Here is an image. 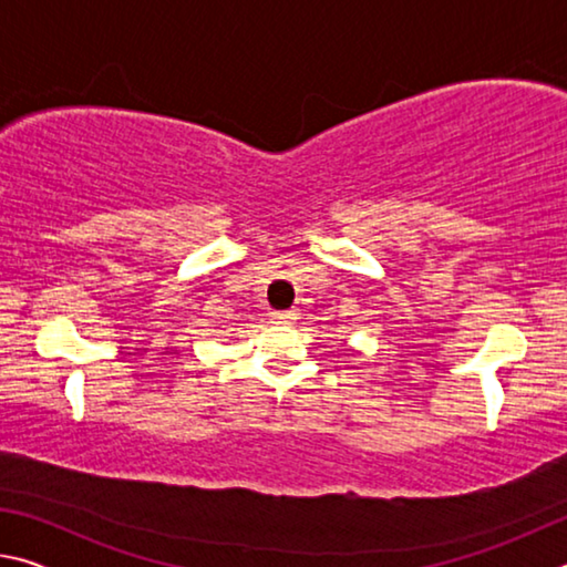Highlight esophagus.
Masks as SVG:
<instances>
[{
	"mask_svg": "<svg viewBox=\"0 0 567 567\" xmlns=\"http://www.w3.org/2000/svg\"><path fill=\"white\" fill-rule=\"evenodd\" d=\"M297 320V312L295 310H282V312H272V322L277 324H290Z\"/></svg>",
	"mask_w": 567,
	"mask_h": 567,
	"instance_id": "esophagus-1",
	"label": "esophagus"
}]
</instances>
